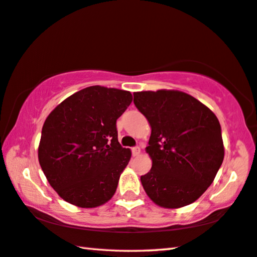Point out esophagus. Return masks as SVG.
Listing matches in <instances>:
<instances>
[{"instance_id":"1","label":"esophagus","mask_w":257,"mask_h":257,"mask_svg":"<svg viewBox=\"0 0 257 257\" xmlns=\"http://www.w3.org/2000/svg\"><path fill=\"white\" fill-rule=\"evenodd\" d=\"M132 151H133V155L134 156H138L139 154H141V148H139V147H134Z\"/></svg>"}]
</instances>
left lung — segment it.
Here are the masks:
<instances>
[{
	"label": "left lung",
	"instance_id": "1",
	"mask_svg": "<svg viewBox=\"0 0 257 257\" xmlns=\"http://www.w3.org/2000/svg\"><path fill=\"white\" fill-rule=\"evenodd\" d=\"M134 103L152 128L146 147L152 169L141 177L148 198L165 209L197 201L211 185L225 156L216 114L177 90L135 92Z\"/></svg>",
	"mask_w": 257,
	"mask_h": 257
}]
</instances>
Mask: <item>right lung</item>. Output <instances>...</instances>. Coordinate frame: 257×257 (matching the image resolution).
<instances>
[{
	"mask_svg": "<svg viewBox=\"0 0 257 257\" xmlns=\"http://www.w3.org/2000/svg\"><path fill=\"white\" fill-rule=\"evenodd\" d=\"M133 101L129 91L100 85L74 93L45 120L38 160L65 201L96 208L109 201L132 157L118 142L116 119Z\"/></svg>",
	"mask_w": 257,
	"mask_h": 257,
	"instance_id": "obj_1",
	"label": "right lung"
}]
</instances>
